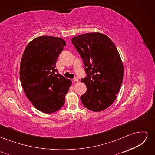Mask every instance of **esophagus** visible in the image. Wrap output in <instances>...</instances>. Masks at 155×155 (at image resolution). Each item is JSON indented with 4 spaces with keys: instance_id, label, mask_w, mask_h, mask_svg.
<instances>
[{
    "instance_id": "esophagus-1",
    "label": "esophagus",
    "mask_w": 155,
    "mask_h": 155,
    "mask_svg": "<svg viewBox=\"0 0 155 155\" xmlns=\"http://www.w3.org/2000/svg\"><path fill=\"white\" fill-rule=\"evenodd\" d=\"M73 81H74V83H76V82H78V78H75L74 79H73Z\"/></svg>"
}]
</instances>
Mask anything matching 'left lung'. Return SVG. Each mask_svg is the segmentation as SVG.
Here are the masks:
<instances>
[{"mask_svg": "<svg viewBox=\"0 0 155 155\" xmlns=\"http://www.w3.org/2000/svg\"><path fill=\"white\" fill-rule=\"evenodd\" d=\"M83 61L87 76L81 82L87 92L80 99L90 110L101 112L109 107L123 81L124 66L115 45L101 33H87L72 39Z\"/></svg>", "mask_w": 155, "mask_h": 155, "instance_id": "left-lung-1", "label": "left lung"}]
</instances>
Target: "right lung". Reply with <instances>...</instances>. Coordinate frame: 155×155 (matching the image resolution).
I'll list each match as a JSON object with an SVG mask.
<instances>
[{
    "label": "right lung",
    "mask_w": 155,
    "mask_h": 155,
    "mask_svg": "<svg viewBox=\"0 0 155 155\" xmlns=\"http://www.w3.org/2000/svg\"><path fill=\"white\" fill-rule=\"evenodd\" d=\"M66 42L40 36L28 44L20 64V79L26 97L37 110L53 113L65 102L72 81L58 73L55 64Z\"/></svg>",
    "instance_id": "right-lung-1"
}]
</instances>
